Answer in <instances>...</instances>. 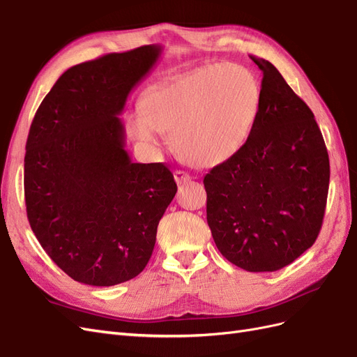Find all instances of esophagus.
<instances>
[{
  "instance_id": "obj_1",
  "label": "esophagus",
  "mask_w": 357,
  "mask_h": 357,
  "mask_svg": "<svg viewBox=\"0 0 357 357\" xmlns=\"http://www.w3.org/2000/svg\"><path fill=\"white\" fill-rule=\"evenodd\" d=\"M174 180H176V183H177L178 186H181V185H186V183H189L192 180V177L188 174V172L177 169L174 172Z\"/></svg>"
}]
</instances>
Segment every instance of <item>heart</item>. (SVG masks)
<instances>
[{"label": "heart", "instance_id": "heart-1", "mask_svg": "<svg viewBox=\"0 0 357 357\" xmlns=\"http://www.w3.org/2000/svg\"><path fill=\"white\" fill-rule=\"evenodd\" d=\"M261 105V86L236 63H214L159 83L126 119L132 139L149 152L171 137L181 159L198 168L229 160L245 144Z\"/></svg>", "mask_w": 357, "mask_h": 357}]
</instances>
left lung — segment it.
<instances>
[{
	"instance_id": "1",
	"label": "left lung",
	"mask_w": 357,
	"mask_h": 357,
	"mask_svg": "<svg viewBox=\"0 0 357 357\" xmlns=\"http://www.w3.org/2000/svg\"><path fill=\"white\" fill-rule=\"evenodd\" d=\"M262 70L261 105L243 149L204 177L219 252L250 273L277 271L314 244L325 215L329 156L310 107L278 70Z\"/></svg>"
}]
</instances>
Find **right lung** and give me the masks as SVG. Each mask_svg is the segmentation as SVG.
<instances>
[{
    "label": "right lung",
    "mask_w": 357,
    "mask_h": 357,
    "mask_svg": "<svg viewBox=\"0 0 357 357\" xmlns=\"http://www.w3.org/2000/svg\"><path fill=\"white\" fill-rule=\"evenodd\" d=\"M160 53L149 45L71 67L31 123L28 220L52 261L79 283L114 286L142 273L176 197L164 164L129 158L119 117Z\"/></svg>",
    "instance_id": "obj_1"
}]
</instances>
